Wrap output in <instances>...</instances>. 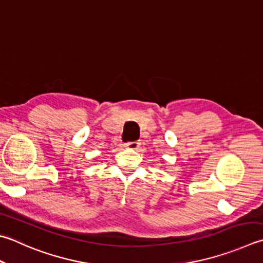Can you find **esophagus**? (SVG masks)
Masks as SVG:
<instances>
[{"mask_svg":"<svg viewBox=\"0 0 263 263\" xmlns=\"http://www.w3.org/2000/svg\"><path fill=\"white\" fill-rule=\"evenodd\" d=\"M141 145V142L140 141H134V142H126L125 143V146L130 148V150H136V148Z\"/></svg>","mask_w":263,"mask_h":263,"instance_id":"obj_1","label":"esophagus"}]
</instances>
